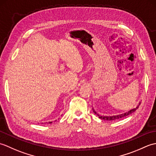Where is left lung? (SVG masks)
I'll return each mask as SVG.
<instances>
[{
	"label": "left lung",
	"instance_id": "obj_1",
	"mask_svg": "<svg viewBox=\"0 0 156 156\" xmlns=\"http://www.w3.org/2000/svg\"><path fill=\"white\" fill-rule=\"evenodd\" d=\"M140 105V102L139 103V105H137V107H136L135 108H133V109H131L130 111H129L126 112H124V113L121 114V115H113V116H102V115H99L98 114H97V112H96L93 108H92V110H93V112L96 115H98V117L100 118L101 119H102V120H107V121H114L116 120V119H121V118H123L125 117H127V116L131 115V113H133V112H135V111L137 110V108H138L139 106Z\"/></svg>",
	"mask_w": 156,
	"mask_h": 156
}]
</instances>
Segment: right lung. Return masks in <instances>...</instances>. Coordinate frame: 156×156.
<instances>
[{
    "instance_id": "add662e5",
    "label": "right lung",
    "mask_w": 156,
    "mask_h": 156,
    "mask_svg": "<svg viewBox=\"0 0 156 156\" xmlns=\"http://www.w3.org/2000/svg\"><path fill=\"white\" fill-rule=\"evenodd\" d=\"M51 122H49V123H51Z\"/></svg>"
}]
</instances>
